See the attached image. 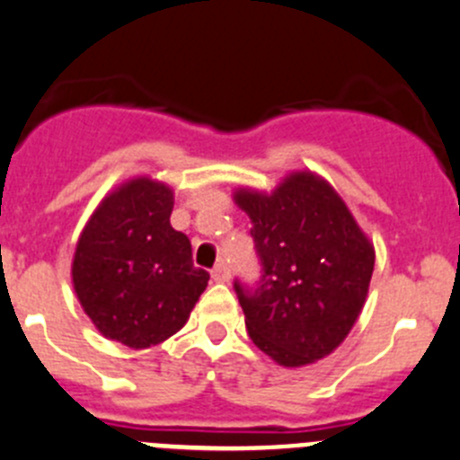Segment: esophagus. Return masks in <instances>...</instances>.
Here are the masks:
<instances>
[{"instance_id":"34e87169","label":"esophagus","mask_w":460,"mask_h":460,"mask_svg":"<svg viewBox=\"0 0 460 460\" xmlns=\"http://www.w3.org/2000/svg\"><path fill=\"white\" fill-rule=\"evenodd\" d=\"M212 278L214 282H227V279H230V266H227L226 261H218L212 269Z\"/></svg>"}]
</instances>
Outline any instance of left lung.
<instances>
[{"mask_svg":"<svg viewBox=\"0 0 460 460\" xmlns=\"http://www.w3.org/2000/svg\"><path fill=\"white\" fill-rule=\"evenodd\" d=\"M261 261L255 287L234 282L252 343L284 368L334 352L368 296L375 248L334 187L293 172L270 194L239 187Z\"/></svg>","mask_w":460,"mask_h":460,"instance_id":"left-lung-1","label":"left lung"}]
</instances>
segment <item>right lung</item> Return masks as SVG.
Listing matches in <instances>:
<instances>
[{
  "label": "right lung",
  "mask_w": 460,
  "mask_h": 460,
  "mask_svg": "<svg viewBox=\"0 0 460 460\" xmlns=\"http://www.w3.org/2000/svg\"><path fill=\"white\" fill-rule=\"evenodd\" d=\"M173 191L139 176L94 209L78 237L72 282L83 312L106 339L133 349L176 334L208 287L187 234L169 217Z\"/></svg>",
  "instance_id": "add662e5"
}]
</instances>
